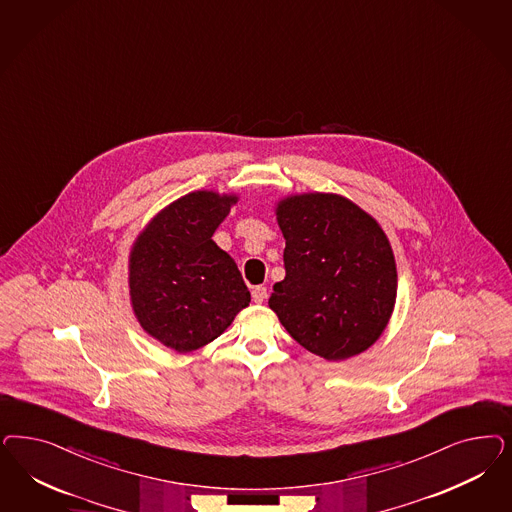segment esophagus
Instances as JSON below:
<instances>
[{
  "instance_id": "34e87169",
  "label": "esophagus",
  "mask_w": 512,
  "mask_h": 512,
  "mask_svg": "<svg viewBox=\"0 0 512 512\" xmlns=\"http://www.w3.org/2000/svg\"><path fill=\"white\" fill-rule=\"evenodd\" d=\"M265 297H267V288H265V286L252 288V299H254V303H264Z\"/></svg>"
}]
</instances>
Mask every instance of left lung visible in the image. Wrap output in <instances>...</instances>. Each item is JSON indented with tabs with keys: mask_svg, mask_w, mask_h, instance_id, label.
<instances>
[{
	"mask_svg": "<svg viewBox=\"0 0 512 512\" xmlns=\"http://www.w3.org/2000/svg\"><path fill=\"white\" fill-rule=\"evenodd\" d=\"M284 281L269 307L297 343L326 360L371 347L396 303L392 247L375 218L335 194L282 199Z\"/></svg>",
	"mask_w": 512,
	"mask_h": 512,
	"instance_id": "8db88e82",
	"label": "left lung"
}]
</instances>
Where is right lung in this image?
<instances>
[{
	"mask_svg": "<svg viewBox=\"0 0 512 512\" xmlns=\"http://www.w3.org/2000/svg\"><path fill=\"white\" fill-rule=\"evenodd\" d=\"M235 201L192 192L165 207L133 247V311L165 347L190 352L211 343L250 303L237 264L211 239Z\"/></svg>",
	"mask_w": 512,
	"mask_h": 512,
	"instance_id": "add662e5",
	"label": "right lung"
}]
</instances>
